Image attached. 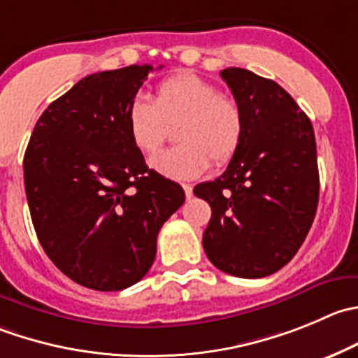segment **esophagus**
<instances>
[{
	"label": "esophagus",
	"instance_id": "esophagus-1",
	"mask_svg": "<svg viewBox=\"0 0 358 358\" xmlns=\"http://www.w3.org/2000/svg\"><path fill=\"white\" fill-rule=\"evenodd\" d=\"M183 190H185V197L187 199H190V197H192V185H190V183H183Z\"/></svg>",
	"mask_w": 358,
	"mask_h": 358
}]
</instances>
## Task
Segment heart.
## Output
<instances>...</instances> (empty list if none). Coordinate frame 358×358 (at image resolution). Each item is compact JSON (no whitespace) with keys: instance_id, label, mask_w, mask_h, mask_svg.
Listing matches in <instances>:
<instances>
[{"instance_id":"heart-1","label":"heart","mask_w":358,"mask_h":358,"mask_svg":"<svg viewBox=\"0 0 358 358\" xmlns=\"http://www.w3.org/2000/svg\"><path fill=\"white\" fill-rule=\"evenodd\" d=\"M178 124V147L152 155L148 164L171 180H192L213 164H227L243 138V113L238 103L220 96L213 83L192 73H178L162 80L155 98L138 94L126 112V127L138 150L150 154Z\"/></svg>"}]
</instances>
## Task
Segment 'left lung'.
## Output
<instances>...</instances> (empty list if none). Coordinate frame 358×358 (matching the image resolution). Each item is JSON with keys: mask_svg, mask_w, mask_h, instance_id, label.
I'll return each mask as SVG.
<instances>
[{"mask_svg": "<svg viewBox=\"0 0 358 358\" xmlns=\"http://www.w3.org/2000/svg\"><path fill=\"white\" fill-rule=\"evenodd\" d=\"M243 113V138L227 169L194 187L211 206L203 246L215 267L264 278L290 262L318 206L317 143L292 96L243 68L222 69Z\"/></svg>", "mask_w": 358, "mask_h": 358, "instance_id": "left-lung-1", "label": "left lung"}]
</instances>
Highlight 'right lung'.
<instances>
[{"mask_svg": "<svg viewBox=\"0 0 358 358\" xmlns=\"http://www.w3.org/2000/svg\"><path fill=\"white\" fill-rule=\"evenodd\" d=\"M150 64L85 76L52 101L24 155L31 220L48 259L78 285L124 290L152 267L162 224L185 201L148 169L126 112Z\"/></svg>", "mask_w": 358, "mask_h": 358, "instance_id": "add662e5", "label": "right lung"}]
</instances>
